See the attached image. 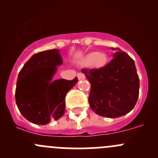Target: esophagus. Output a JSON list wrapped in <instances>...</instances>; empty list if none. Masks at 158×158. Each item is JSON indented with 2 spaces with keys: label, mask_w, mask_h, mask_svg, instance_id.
<instances>
[{
  "label": "esophagus",
  "mask_w": 158,
  "mask_h": 158,
  "mask_svg": "<svg viewBox=\"0 0 158 158\" xmlns=\"http://www.w3.org/2000/svg\"><path fill=\"white\" fill-rule=\"evenodd\" d=\"M77 76H78V79H79V80H82V79H85V76L83 74V73H78Z\"/></svg>",
  "instance_id": "1"
}]
</instances>
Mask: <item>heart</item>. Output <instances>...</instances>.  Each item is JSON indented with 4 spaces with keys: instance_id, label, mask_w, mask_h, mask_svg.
<instances>
[{
    "instance_id": "b5f03b06",
    "label": "heart",
    "mask_w": 158,
    "mask_h": 158,
    "mask_svg": "<svg viewBox=\"0 0 158 158\" xmlns=\"http://www.w3.org/2000/svg\"><path fill=\"white\" fill-rule=\"evenodd\" d=\"M106 54L100 53L99 52H92L88 54L84 58L83 63L84 65L88 66H102L106 63Z\"/></svg>"
}]
</instances>
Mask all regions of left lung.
<instances>
[{
    "label": "left lung",
    "instance_id": "left-lung-1",
    "mask_svg": "<svg viewBox=\"0 0 158 158\" xmlns=\"http://www.w3.org/2000/svg\"><path fill=\"white\" fill-rule=\"evenodd\" d=\"M113 59L100 69H82L91 84V109L102 117L118 118L134 109L139 95V78L134 60L119 48Z\"/></svg>",
    "mask_w": 158,
    "mask_h": 158
}]
</instances>
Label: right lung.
I'll list each match as a JSON object with an SVG mask.
<instances>
[{"instance_id":"right-lung-1","label":"right lung","mask_w":158,"mask_h":158,"mask_svg":"<svg viewBox=\"0 0 158 158\" xmlns=\"http://www.w3.org/2000/svg\"><path fill=\"white\" fill-rule=\"evenodd\" d=\"M62 64L60 50L49 49L32 56L19 73L16 103L22 115L31 123L47 125L64 114L66 95L78 79L52 80Z\"/></svg>"}]
</instances>
